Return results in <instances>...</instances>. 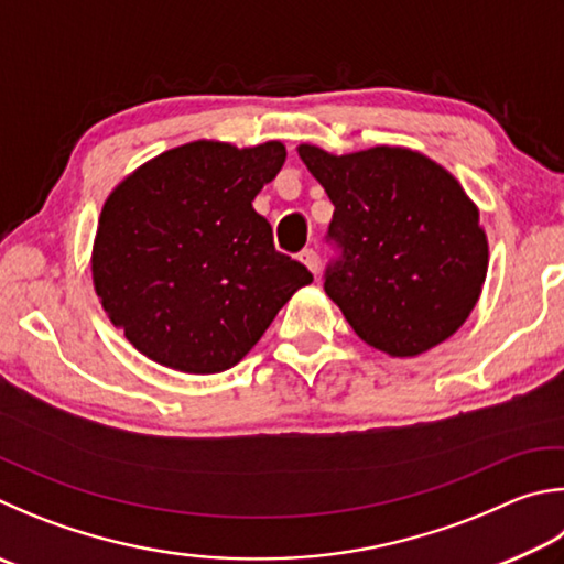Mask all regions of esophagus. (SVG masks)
Masks as SVG:
<instances>
[{
	"label": "esophagus",
	"instance_id": "esophagus-1",
	"mask_svg": "<svg viewBox=\"0 0 564 564\" xmlns=\"http://www.w3.org/2000/svg\"><path fill=\"white\" fill-rule=\"evenodd\" d=\"M301 261L308 265L311 273H317V269H321V256H317L315 249H303L301 251Z\"/></svg>",
	"mask_w": 564,
	"mask_h": 564
}]
</instances>
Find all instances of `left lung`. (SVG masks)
Returning a JSON list of instances; mask_svg holds the SVG:
<instances>
[{"label": "left lung", "mask_w": 564, "mask_h": 564, "mask_svg": "<svg viewBox=\"0 0 564 564\" xmlns=\"http://www.w3.org/2000/svg\"><path fill=\"white\" fill-rule=\"evenodd\" d=\"M333 202L325 293L367 345L414 357L452 337L476 308L488 239L452 172L409 148L330 155L299 145Z\"/></svg>", "instance_id": "left-lung-1"}]
</instances>
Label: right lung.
I'll list each match as a JSON object with an SVG mask.
<instances>
[{
	"label": "right lung",
	"instance_id": "right-lung-1",
	"mask_svg": "<svg viewBox=\"0 0 564 564\" xmlns=\"http://www.w3.org/2000/svg\"><path fill=\"white\" fill-rule=\"evenodd\" d=\"M283 142L194 140L122 180L90 256L100 305L152 362L214 375L243 360L311 271L273 247L251 207L279 175Z\"/></svg>",
	"mask_w": 564,
	"mask_h": 564
}]
</instances>
